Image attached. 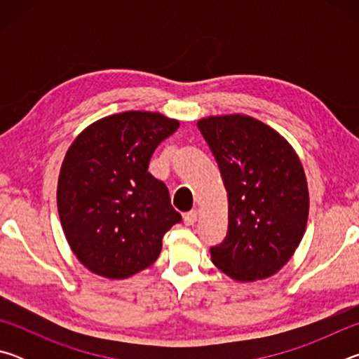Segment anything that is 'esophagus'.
<instances>
[{"label": "esophagus", "instance_id": "esophagus-1", "mask_svg": "<svg viewBox=\"0 0 359 359\" xmlns=\"http://www.w3.org/2000/svg\"><path fill=\"white\" fill-rule=\"evenodd\" d=\"M196 220H198V210H190L184 215V222L185 224H188V226H191V224L196 223Z\"/></svg>", "mask_w": 359, "mask_h": 359}]
</instances>
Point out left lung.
Wrapping results in <instances>:
<instances>
[{
  "label": "left lung",
  "instance_id": "left-lung-1",
  "mask_svg": "<svg viewBox=\"0 0 359 359\" xmlns=\"http://www.w3.org/2000/svg\"><path fill=\"white\" fill-rule=\"evenodd\" d=\"M228 193V233L210 247L218 269L239 282L274 276L304 236L309 190L288 141L248 115L198 121Z\"/></svg>",
  "mask_w": 359,
  "mask_h": 359
}]
</instances>
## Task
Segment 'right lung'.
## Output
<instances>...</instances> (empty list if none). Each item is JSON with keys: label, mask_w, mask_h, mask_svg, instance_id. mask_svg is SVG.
<instances>
[{"label": "right lung", "mask_w": 359, "mask_h": 359, "mask_svg": "<svg viewBox=\"0 0 359 359\" xmlns=\"http://www.w3.org/2000/svg\"><path fill=\"white\" fill-rule=\"evenodd\" d=\"M158 112L114 114L87 126L66 151L57 188L71 250L95 274L126 278L154 264L182 215L149 172L155 149L179 128Z\"/></svg>", "instance_id": "1"}]
</instances>
